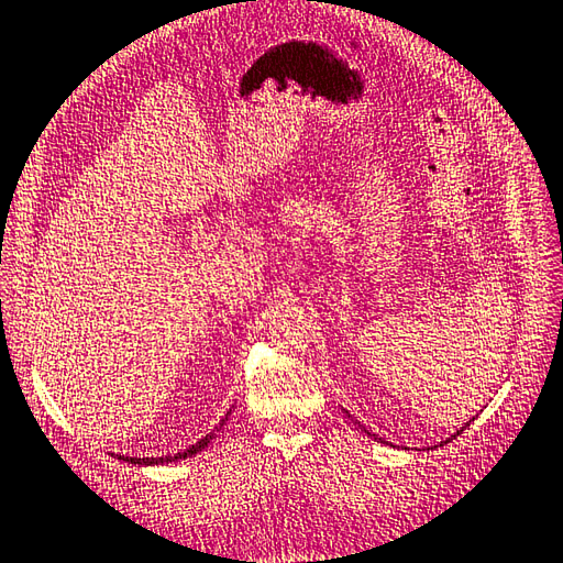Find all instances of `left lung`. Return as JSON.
<instances>
[{
  "label": "left lung",
  "instance_id": "left-lung-1",
  "mask_svg": "<svg viewBox=\"0 0 563 563\" xmlns=\"http://www.w3.org/2000/svg\"><path fill=\"white\" fill-rule=\"evenodd\" d=\"M341 410H344V407H341ZM344 412L349 415V410H344ZM349 417H351V415H349ZM351 420H354V417H351ZM354 422H356V424H358V427L363 429V432H366L368 437H373V439H378V442H380V444H388V442H385V439H380L378 434H373V432H368V429H366V427H363V424H361L358 420H354ZM466 424H468V422H466ZM466 424H464V427H466ZM464 427H461V429H456V432H454V437H459L461 432H464ZM454 437H449V439H446V442H451V439H454ZM446 442H442V444H446Z\"/></svg>",
  "mask_w": 563,
  "mask_h": 563
}]
</instances>
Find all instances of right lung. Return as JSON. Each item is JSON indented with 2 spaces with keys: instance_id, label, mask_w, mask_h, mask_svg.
<instances>
[{
  "instance_id": "obj_1",
  "label": "right lung",
  "mask_w": 563,
  "mask_h": 563,
  "mask_svg": "<svg viewBox=\"0 0 563 563\" xmlns=\"http://www.w3.org/2000/svg\"><path fill=\"white\" fill-rule=\"evenodd\" d=\"M229 415H231V410L222 417V420H219V424L212 429V432L209 434H205L200 442H195L192 446H187V449H183V451H178V454H168V456H143V459H139V456H124V454H117V459L119 461H124V464H139V466H158V464H173V461H183V459H190V456H195V454H200V451L212 442V439L217 437V432L219 429L224 427V422L229 420Z\"/></svg>"
}]
</instances>
